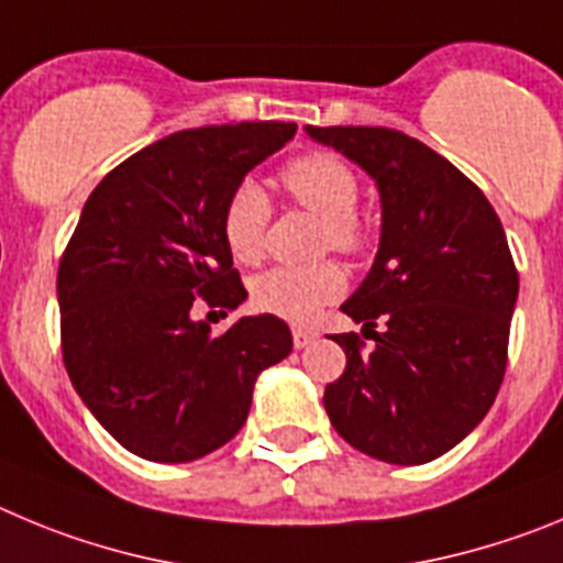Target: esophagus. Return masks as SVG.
<instances>
[{
	"mask_svg": "<svg viewBox=\"0 0 563 563\" xmlns=\"http://www.w3.org/2000/svg\"><path fill=\"white\" fill-rule=\"evenodd\" d=\"M291 336H294V347L302 351V347H308V344L317 339V333H313L311 328H291Z\"/></svg>",
	"mask_w": 563,
	"mask_h": 563,
	"instance_id": "obj_1",
	"label": "esophagus"
}]
</instances>
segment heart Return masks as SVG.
Segmentation results:
<instances>
[{
  "instance_id": "1",
  "label": "heart",
  "mask_w": 563,
  "mask_h": 563,
  "mask_svg": "<svg viewBox=\"0 0 563 563\" xmlns=\"http://www.w3.org/2000/svg\"><path fill=\"white\" fill-rule=\"evenodd\" d=\"M280 185L297 205L322 219V232H319L322 250L342 252V255H362L367 250L369 224L356 210L362 185L356 170L342 156L328 151L297 156L283 165ZM269 219V196L263 194L257 181L244 179L232 187L221 210V238L227 252L241 263L261 261ZM342 291L344 277L336 263H317L308 269L275 266L252 280V306L288 322H306Z\"/></svg>"
}]
</instances>
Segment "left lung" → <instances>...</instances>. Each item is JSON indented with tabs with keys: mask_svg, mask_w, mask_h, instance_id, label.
Listing matches in <instances>:
<instances>
[{
	"mask_svg": "<svg viewBox=\"0 0 563 563\" xmlns=\"http://www.w3.org/2000/svg\"><path fill=\"white\" fill-rule=\"evenodd\" d=\"M306 131L362 165L382 194L378 255L342 306L376 347L364 353L358 333L333 336L347 367L325 387L328 418L369 457L429 463L477 427L503 384L519 294L503 221L468 176L404 131Z\"/></svg>",
	"mask_w": 563,
	"mask_h": 563,
	"instance_id": "8db88e82",
	"label": "left lung"
}]
</instances>
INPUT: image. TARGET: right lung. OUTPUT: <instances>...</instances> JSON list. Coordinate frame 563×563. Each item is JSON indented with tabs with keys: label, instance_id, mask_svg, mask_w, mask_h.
Here are the masks:
<instances>
[{
	"label": "right lung",
	"instance_id": "add662e5",
	"mask_svg": "<svg viewBox=\"0 0 563 563\" xmlns=\"http://www.w3.org/2000/svg\"><path fill=\"white\" fill-rule=\"evenodd\" d=\"M294 134L275 120L176 131L86 199L58 263L60 353L89 412L136 457L190 463L221 449L246 423L257 376L291 353L272 313L221 336L196 313L246 300L221 210Z\"/></svg>",
	"mask_w": 563,
	"mask_h": 563
}]
</instances>
